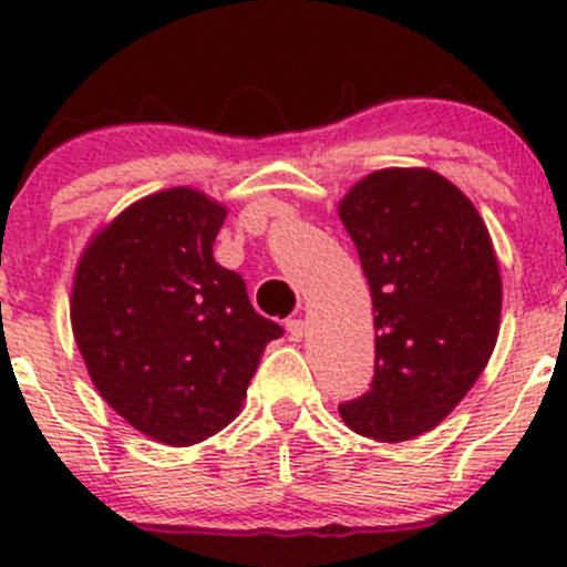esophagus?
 <instances>
[{"label": "esophagus", "mask_w": 567, "mask_h": 567, "mask_svg": "<svg viewBox=\"0 0 567 567\" xmlns=\"http://www.w3.org/2000/svg\"><path fill=\"white\" fill-rule=\"evenodd\" d=\"M285 329H288L290 340L301 342V337H305L307 326H305V320H301V318H293V320H288V323H285Z\"/></svg>", "instance_id": "obj_1"}]
</instances>
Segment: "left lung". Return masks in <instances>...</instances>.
I'll return each mask as SVG.
<instances>
[{
	"label": "left lung",
	"mask_w": 567,
	"mask_h": 567,
	"mask_svg": "<svg viewBox=\"0 0 567 567\" xmlns=\"http://www.w3.org/2000/svg\"><path fill=\"white\" fill-rule=\"evenodd\" d=\"M375 312L370 392L340 405L351 431L409 442L466 398L499 337L502 277L472 199L425 167H390L337 205Z\"/></svg>",
	"instance_id": "8db88e82"
}]
</instances>
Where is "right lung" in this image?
Segmentation results:
<instances>
[{
	"instance_id": "right-lung-1",
	"label": "right lung",
	"mask_w": 567,
	"mask_h": 567,
	"mask_svg": "<svg viewBox=\"0 0 567 567\" xmlns=\"http://www.w3.org/2000/svg\"><path fill=\"white\" fill-rule=\"evenodd\" d=\"M227 208L188 186L131 203L79 257L73 340L101 398L140 433L188 447L230 425L282 326L214 260Z\"/></svg>"
}]
</instances>
